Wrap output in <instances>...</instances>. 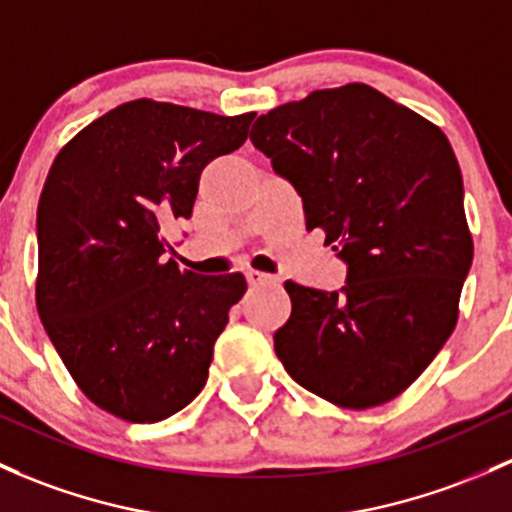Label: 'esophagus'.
Returning a JSON list of instances; mask_svg holds the SVG:
<instances>
[{
    "label": "esophagus",
    "mask_w": 512,
    "mask_h": 512,
    "mask_svg": "<svg viewBox=\"0 0 512 512\" xmlns=\"http://www.w3.org/2000/svg\"><path fill=\"white\" fill-rule=\"evenodd\" d=\"M246 280H249V285H263V283H273V276H268V273L263 271H254V268H249L246 271Z\"/></svg>",
    "instance_id": "1"
}]
</instances>
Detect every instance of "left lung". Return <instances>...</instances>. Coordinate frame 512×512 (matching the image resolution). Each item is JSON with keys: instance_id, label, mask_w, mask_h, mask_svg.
<instances>
[{"instance_id": "1", "label": "left lung", "mask_w": 512, "mask_h": 512, "mask_svg": "<svg viewBox=\"0 0 512 512\" xmlns=\"http://www.w3.org/2000/svg\"><path fill=\"white\" fill-rule=\"evenodd\" d=\"M251 144L302 197L307 232L349 266L342 293L285 280L273 334L302 388L349 410L398 398L459 317L474 239L444 131L364 82L261 114Z\"/></svg>"}]
</instances>
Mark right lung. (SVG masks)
<instances>
[{"label": "right lung", "mask_w": 512, "mask_h": 512, "mask_svg": "<svg viewBox=\"0 0 512 512\" xmlns=\"http://www.w3.org/2000/svg\"><path fill=\"white\" fill-rule=\"evenodd\" d=\"M254 117L124 102L48 170L36 214L38 317L78 388L119 420H166L205 388L246 280L180 271L163 227L190 217L202 168L244 144Z\"/></svg>", "instance_id": "1"}]
</instances>
